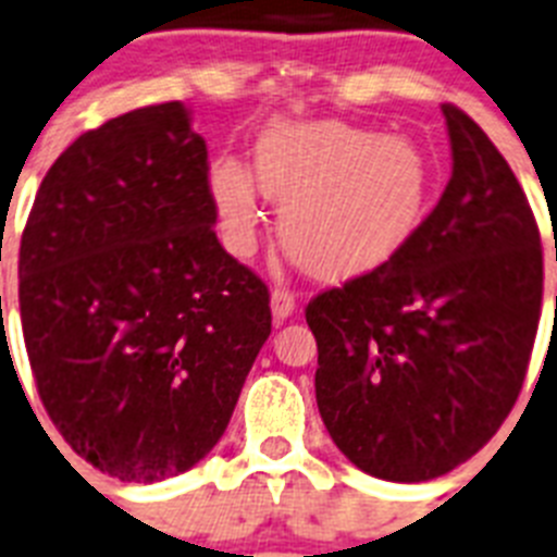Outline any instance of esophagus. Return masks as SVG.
<instances>
[{"instance_id":"1","label":"esophagus","mask_w":557,"mask_h":557,"mask_svg":"<svg viewBox=\"0 0 557 557\" xmlns=\"http://www.w3.org/2000/svg\"><path fill=\"white\" fill-rule=\"evenodd\" d=\"M294 308H297V300H294V294L288 288H274L271 292V314H274V320H288L294 314Z\"/></svg>"}]
</instances>
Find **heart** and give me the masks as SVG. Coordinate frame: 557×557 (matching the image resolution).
Instances as JSON below:
<instances>
[{
  "mask_svg": "<svg viewBox=\"0 0 557 557\" xmlns=\"http://www.w3.org/2000/svg\"><path fill=\"white\" fill-rule=\"evenodd\" d=\"M257 186L280 207V246L294 263L311 277L348 280L408 246L428 209L433 172L408 138L343 121H274L257 141L255 175L235 158L209 172L218 226L232 251L255 246Z\"/></svg>",
  "mask_w": 557,
  "mask_h": 557,
  "instance_id": "obj_1",
  "label": "heart"
}]
</instances>
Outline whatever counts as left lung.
<instances>
[{"instance_id": "8db88e82", "label": "left lung", "mask_w": 557, "mask_h": 557, "mask_svg": "<svg viewBox=\"0 0 557 557\" xmlns=\"http://www.w3.org/2000/svg\"><path fill=\"white\" fill-rule=\"evenodd\" d=\"M442 112L453 175L436 209L394 260L306 308L320 354L317 408L334 445L401 484L450 473L502 428L544 294L524 189L467 112Z\"/></svg>"}]
</instances>
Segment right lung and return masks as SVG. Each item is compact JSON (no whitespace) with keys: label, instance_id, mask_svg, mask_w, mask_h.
<instances>
[{"label":"right lung","instance_id":"1","mask_svg":"<svg viewBox=\"0 0 557 557\" xmlns=\"http://www.w3.org/2000/svg\"><path fill=\"white\" fill-rule=\"evenodd\" d=\"M207 141L181 101L78 135L18 246L41 405L84 461L152 484L226 430L271 334L269 288L214 235Z\"/></svg>","mask_w":557,"mask_h":557}]
</instances>
